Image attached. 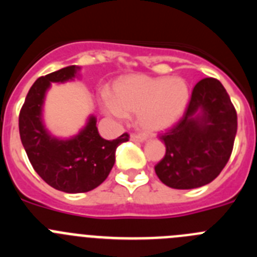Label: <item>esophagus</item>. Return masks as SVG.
<instances>
[{"label":"esophagus","instance_id":"34e87169","mask_svg":"<svg viewBox=\"0 0 257 257\" xmlns=\"http://www.w3.org/2000/svg\"><path fill=\"white\" fill-rule=\"evenodd\" d=\"M130 139L133 140V142H138V143H143L147 140V136L144 135H138V134H131Z\"/></svg>","mask_w":257,"mask_h":257}]
</instances>
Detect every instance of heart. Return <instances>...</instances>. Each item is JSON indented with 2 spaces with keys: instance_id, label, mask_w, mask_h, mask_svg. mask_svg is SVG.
Listing matches in <instances>:
<instances>
[{
  "instance_id": "heart-1",
  "label": "heart",
  "mask_w": 257,
  "mask_h": 257,
  "mask_svg": "<svg viewBox=\"0 0 257 257\" xmlns=\"http://www.w3.org/2000/svg\"><path fill=\"white\" fill-rule=\"evenodd\" d=\"M189 86L181 77H149L131 74L113 86L112 100L104 101V110L115 117L135 114L145 133H161L184 114L189 101Z\"/></svg>"
}]
</instances>
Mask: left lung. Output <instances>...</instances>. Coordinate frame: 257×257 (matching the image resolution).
Instances as JSON below:
<instances>
[{
    "instance_id": "left-lung-1",
    "label": "left lung",
    "mask_w": 257,
    "mask_h": 257,
    "mask_svg": "<svg viewBox=\"0 0 257 257\" xmlns=\"http://www.w3.org/2000/svg\"><path fill=\"white\" fill-rule=\"evenodd\" d=\"M237 112L216 78L201 79L183 118L160 136L166 154L154 166L157 176L174 189L203 187L219 176L230 158Z\"/></svg>"
}]
</instances>
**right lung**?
Listing matches in <instances>:
<instances>
[{"label":"right lung","mask_w":257,"mask_h":257,"mask_svg":"<svg viewBox=\"0 0 257 257\" xmlns=\"http://www.w3.org/2000/svg\"><path fill=\"white\" fill-rule=\"evenodd\" d=\"M78 69L70 65L40 77L28 91L19 114L20 139L29 162L50 187L65 193H85L99 187L114 165L117 147L128 142L127 133L114 140L103 139L94 115L70 139H58L46 130L42 121L46 91L51 82L73 79Z\"/></svg>","instance_id":"1"}]
</instances>
